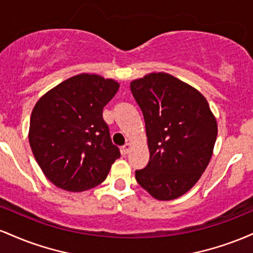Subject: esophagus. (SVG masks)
I'll use <instances>...</instances> for the list:
<instances>
[{"label": "esophagus", "instance_id": "1", "mask_svg": "<svg viewBox=\"0 0 253 253\" xmlns=\"http://www.w3.org/2000/svg\"><path fill=\"white\" fill-rule=\"evenodd\" d=\"M129 149H130V144L129 143L125 144L124 146L121 147V152H123V155H127V153L129 152Z\"/></svg>", "mask_w": 253, "mask_h": 253}]
</instances>
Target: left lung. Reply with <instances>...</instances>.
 Returning a JSON list of instances; mask_svg holds the SVG:
<instances>
[{
  "instance_id": "left-lung-1",
  "label": "left lung",
  "mask_w": 253,
  "mask_h": 253,
  "mask_svg": "<svg viewBox=\"0 0 253 253\" xmlns=\"http://www.w3.org/2000/svg\"><path fill=\"white\" fill-rule=\"evenodd\" d=\"M143 112L150 161L135 171L151 196L169 201L189 191L205 172L217 135L216 119L199 90L165 72L130 82Z\"/></svg>"
}]
</instances>
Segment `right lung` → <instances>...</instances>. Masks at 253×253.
Masks as SVG:
<instances>
[{
    "mask_svg": "<svg viewBox=\"0 0 253 253\" xmlns=\"http://www.w3.org/2000/svg\"><path fill=\"white\" fill-rule=\"evenodd\" d=\"M119 86L110 78L81 74L38 100L28 139L40 169L56 187L72 193L91 189L120 157L102 118Z\"/></svg>",
    "mask_w": 253,
    "mask_h": 253,
    "instance_id": "1",
    "label": "right lung"
}]
</instances>
